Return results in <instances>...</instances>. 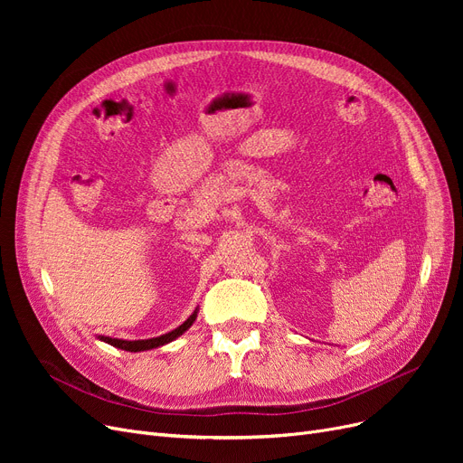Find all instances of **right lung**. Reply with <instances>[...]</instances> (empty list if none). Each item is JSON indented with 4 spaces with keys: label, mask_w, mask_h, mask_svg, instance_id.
<instances>
[{
    "label": "right lung",
    "mask_w": 463,
    "mask_h": 463,
    "mask_svg": "<svg viewBox=\"0 0 463 463\" xmlns=\"http://www.w3.org/2000/svg\"><path fill=\"white\" fill-rule=\"evenodd\" d=\"M197 311L194 309L185 323H182L178 328L170 330L163 335H157V337H150V339H135V342H128V339H118V337H109V335H99L101 342L112 345V347H118V349H124V351H129V353H138V351H150V349H157L161 345H166L170 342H175L176 337H180L193 323L194 319H197Z\"/></svg>",
    "instance_id": "1"
}]
</instances>
